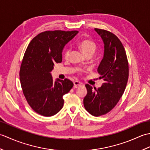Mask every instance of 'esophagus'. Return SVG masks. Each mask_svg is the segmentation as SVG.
<instances>
[{"label":"esophagus","instance_id":"esophagus-1","mask_svg":"<svg viewBox=\"0 0 150 150\" xmlns=\"http://www.w3.org/2000/svg\"><path fill=\"white\" fill-rule=\"evenodd\" d=\"M73 84H74L73 87H74L75 88H77L80 87V86H81L83 85V84L81 83V82H79V81H75L74 82H73Z\"/></svg>","mask_w":150,"mask_h":150}]
</instances>
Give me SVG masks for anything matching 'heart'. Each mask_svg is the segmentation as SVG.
Listing matches in <instances>:
<instances>
[{
    "label": "heart",
    "mask_w": 150,
    "mask_h": 150,
    "mask_svg": "<svg viewBox=\"0 0 150 150\" xmlns=\"http://www.w3.org/2000/svg\"><path fill=\"white\" fill-rule=\"evenodd\" d=\"M79 47L81 50L82 53H83L85 56L88 55H92L95 52V51H96L97 49V46L95 43L92 40L88 39H84L81 40L79 44ZM69 53L70 50L66 49L64 51V57L65 58H68L69 57Z\"/></svg>",
    "instance_id": "obj_1"
}]
</instances>
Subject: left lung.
Wrapping results in <instances>:
<instances>
[{"instance_id": "obj_1", "label": "left lung", "mask_w": 150, "mask_h": 150, "mask_svg": "<svg viewBox=\"0 0 150 150\" xmlns=\"http://www.w3.org/2000/svg\"><path fill=\"white\" fill-rule=\"evenodd\" d=\"M95 31L104 44L103 59L97 68L104 82L98 89L86 84L87 95L83 102L85 109L98 117L110 111L122 96L128 79L129 67L125 50L119 38L106 30L95 28Z\"/></svg>"}]
</instances>
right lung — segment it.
Masks as SVG:
<instances>
[{"label": "right lung", "mask_w": 150, "mask_h": 150, "mask_svg": "<svg viewBox=\"0 0 150 150\" xmlns=\"http://www.w3.org/2000/svg\"><path fill=\"white\" fill-rule=\"evenodd\" d=\"M78 31H46L34 37L22 59L20 81L25 98L32 109L41 115L53 116L62 109L63 95L73 86L68 79L53 82L51 71L62 60L64 47Z\"/></svg>", "instance_id": "add662e5"}]
</instances>
